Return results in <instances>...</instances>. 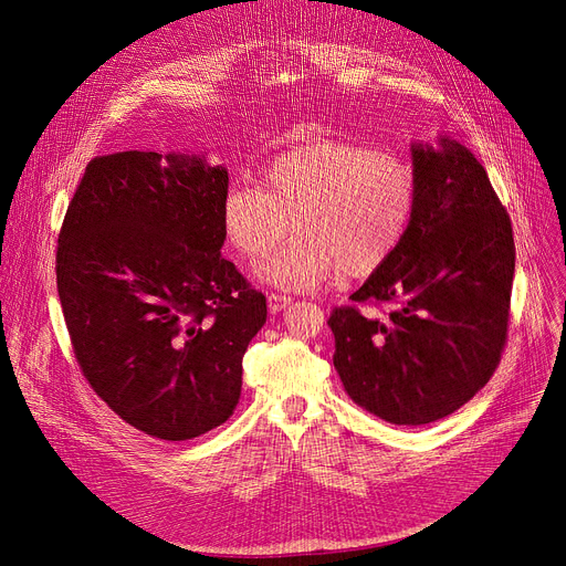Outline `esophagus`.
<instances>
[{
  "mask_svg": "<svg viewBox=\"0 0 566 566\" xmlns=\"http://www.w3.org/2000/svg\"><path fill=\"white\" fill-rule=\"evenodd\" d=\"M293 303L291 295H282V293H268V310H271L273 314L286 310L289 305Z\"/></svg>",
  "mask_w": 566,
  "mask_h": 566,
  "instance_id": "1",
  "label": "esophagus"
}]
</instances>
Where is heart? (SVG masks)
I'll list each match as a JSON object with an SVG mask.
<instances>
[{
    "label": "heart",
    "instance_id": "b5f03b06",
    "mask_svg": "<svg viewBox=\"0 0 566 566\" xmlns=\"http://www.w3.org/2000/svg\"><path fill=\"white\" fill-rule=\"evenodd\" d=\"M412 167L358 142L318 139L268 160L261 186L235 178L220 201L227 243L250 261L298 231L256 277L280 291H314L333 275L367 277L403 243L415 211Z\"/></svg>",
    "mask_w": 566,
    "mask_h": 566
}]
</instances>
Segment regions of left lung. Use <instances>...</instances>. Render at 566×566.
<instances>
[{
    "label": "left lung",
    "mask_w": 566,
    "mask_h": 566,
    "mask_svg": "<svg viewBox=\"0 0 566 566\" xmlns=\"http://www.w3.org/2000/svg\"><path fill=\"white\" fill-rule=\"evenodd\" d=\"M415 211L392 259L335 307L333 363L348 397L390 424L448 418L493 376L507 339L516 248L482 163L440 137L412 144Z\"/></svg>",
    "instance_id": "8db88e82"
}]
</instances>
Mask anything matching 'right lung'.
I'll list each match as a JSON object with an SVG mask.
<instances>
[{
	"label": "right lung",
	"mask_w": 566,
	"mask_h": 566,
	"mask_svg": "<svg viewBox=\"0 0 566 566\" xmlns=\"http://www.w3.org/2000/svg\"><path fill=\"white\" fill-rule=\"evenodd\" d=\"M222 165L94 158L69 203L56 291L84 378L130 427L190 440L229 420L265 295L220 250Z\"/></svg>",
	"instance_id": "right-lung-1"
}]
</instances>
